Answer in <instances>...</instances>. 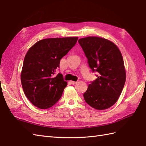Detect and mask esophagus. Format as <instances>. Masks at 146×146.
Wrapping results in <instances>:
<instances>
[{
    "instance_id": "1",
    "label": "esophagus",
    "mask_w": 146,
    "mask_h": 146,
    "mask_svg": "<svg viewBox=\"0 0 146 146\" xmlns=\"http://www.w3.org/2000/svg\"><path fill=\"white\" fill-rule=\"evenodd\" d=\"M69 82H70L71 84L74 85V84H76L77 83V82H74V81H70Z\"/></svg>"
}]
</instances>
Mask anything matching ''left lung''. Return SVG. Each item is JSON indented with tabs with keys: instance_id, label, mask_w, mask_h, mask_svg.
<instances>
[{
	"instance_id": "obj_1",
	"label": "left lung",
	"mask_w": 146,
	"mask_h": 146,
	"mask_svg": "<svg viewBox=\"0 0 146 146\" xmlns=\"http://www.w3.org/2000/svg\"><path fill=\"white\" fill-rule=\"evenodd\" d=\"M97 79L84 94L85 102L97 110H105L118 100L126 81L122 54L118 48L106 39L96 36L78 41Z\"/></svg>"
}]
</instances>
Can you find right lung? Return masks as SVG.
Wrapping results in <instances>:
<instances>
[{
	"label": "right lung",
	"instance_id": "right-lung-1",
	"mask_svg": "<svg viewBox=\"0 0 146 146\" xmlns=\"http://www.w3.org/2000/svg\"><path fill=\"white\" fill-rule=\"evenodd\" d=\"M77 40V37L44 39L28 51L23 61L21 82L26 97L36 107L51 108L61 97L67 82L61 74H54L61 59Z\"/></svg>",
	"mask_w": 146,
	"mask_h": 146
}]
</instances>
